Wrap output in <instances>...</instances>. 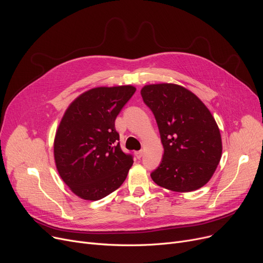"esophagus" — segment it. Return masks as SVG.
Listing matches in <instances>:
<instances>
[{"label":"esophagus","instance_id":"34e87169","mask_svg":"<svg viewBox=\"0 0 263 263\" xmlns=\"http://www.w3.org/2000/svg\"><path fill=\"white\" fill-rule=\"evenodd\" d=\"M135 156L137 159H141L142 156H143V150H140V151H136L135 153Z\"/></svg>","mask_w":263,"mask_h":263}]
</instances>
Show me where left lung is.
Returning a JSON list of instances; mask_svg holds the SVG:
<instances>
[{
    "mask_svg": "<svg viewBox=\"0 0 263 263\" xmlns=\"http://www.w3.org/2000/svg\"><path fill=\"white\" fill-rule=\"evenodd\" d=\"M141 95L156 117L164 148L153 180L174 192L200 189L213 176L223 149L210 110L196 95L172 83L146 85Z\"/></svg>",
    "mask_w": 263,
    "mask_h": 263,
    "instance_id": "1",
    "label": "left lung"
}]
</instances>
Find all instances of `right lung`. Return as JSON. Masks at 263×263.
Returning a JSON list of instances; mask_svg holds the SVG:
<instances>
[{"label": "right lung", "instance_id": "add662e5", "mask_svg": "<svg viewBox=\"0 0 263 263\" xmlns=\"http://www.w3.org/2000/svg\"><path fill=\"white\" fill-rule=\"evenodd\" d=\"M136 88L96 87L68 106L54 139V160L63 181L77 196L99 200L126 180L133 164L120 148L115 119Z\"/></svg>", "mask_w": 263, "mask_h": 263}]
</instances>
